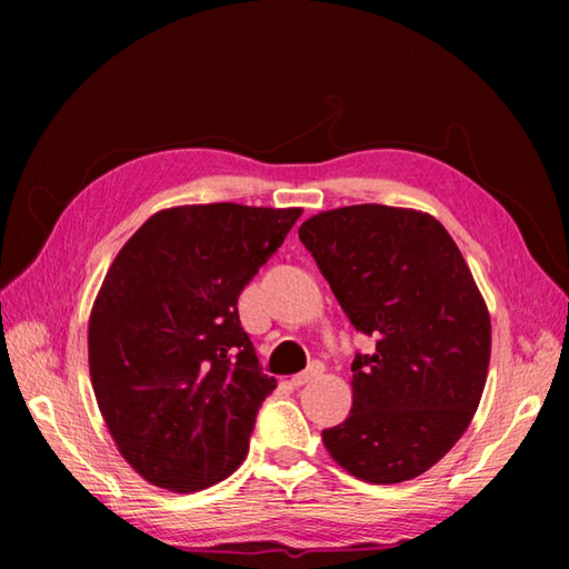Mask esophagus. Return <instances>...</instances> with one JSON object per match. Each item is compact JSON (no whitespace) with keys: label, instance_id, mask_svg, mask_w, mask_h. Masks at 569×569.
Listing matches in <instances>:
<instances>
[{"label":"esophagus","instance_id":"1","mask_svg":"<svg viewBox=\"0 0 569 569\" xmlns=\"http://www.w3.org/2000/svg\"><path fill=\"white\" fill-rule=\"evenodd\" d=\"M322 371H325L322 361H312V365H310V367H308L303 373H296V377L291 379V386H306L308 381H312V379L322 377Z\"/></svg>","mask_w":569,"mask_h":569}]
</instances>
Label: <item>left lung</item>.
<instances>
[{"instance_id":"8db88e82","label":"left lung","mask_w":569,"mask_h":569,"mask_svg":"<svg viewBox=\"0 0 569 569\" xmlns=\"http://www.w3.org/2000/svg\"><path fill=\"white\" fill-rule=\"evenodd\" d=\"M298 237L355 330L377 340L355 355L352 410L322 442L361 481L413 479L452 450L479 406L491 357L485 298L430 214L352 204L310 217Z\"/></svg>"}]
</instances>
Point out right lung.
Returning <instances> with one entry per match:
<instances>
[{"label": "right lung", "mask_w": 569, "mask_h": 569, "mask_svg": "<svg viewBox=\"0 0 569 569\" xmlns=\"http://www.w3.org/2000/svg\"><path fill=\"white\" fill-rule=\"evenodd\" d=\"M298 217L234 202L171 208L107 271L90 316V379L119 452L151 485L200 491L244 462L276 379L237 300Z\"/></svg>", "instance_id": "1"}]
</instances>
